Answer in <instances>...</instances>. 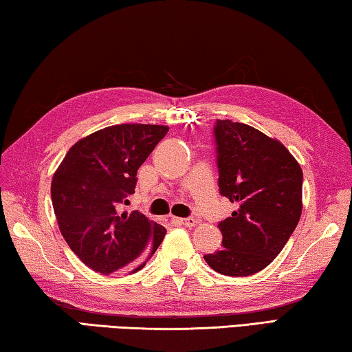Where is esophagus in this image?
<instances>
[{"mask_svg": "<svg viewBox=\"0 0 352 352\" xmlns=\"http://www.w3.org/2000/svg\"><path fill=\"white\" fill-rule=\"evenodd\" d=\"M174 222L177 225H184V226H195V225H197V220H195L194 217H188V219L174 217Z\"/></svg>", "mask_w": 352, "mask_h": 352, "instance_id": "1", "label": "esophagus"}]
</instances>
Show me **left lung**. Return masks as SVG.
<instances>
[{
	"mask_svg": "<svg viewBox=\"0 0 352 352\" xmlns=\"http://www.w3.org/2000/svg\"><path fill=\"white\" fill-rule=\"evenodd\" d=\"M214 136L220 194L237 210L219 223L222 248L204 258L225 276H250L281 253L300 222L302 170L281 141L247 124L217 119Z\"/></svg>",
	"mask_w": 352,
	"mask_h": 352,
	"instance_id": "8db88e82",
	"label": "left lung"
}]
</instances>
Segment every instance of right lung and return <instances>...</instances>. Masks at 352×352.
I'll use <instances>...</instances> for the list:
<instances>
[{
	"label": "right lung",
	"mask_w": 352,
	"mask_h": 352,
	"mask_svg": "<svg viewBox=\"0 0 352 352\" xmlns=\"http://www.w3.org/2000/svg\"><path fill=\"white\" fill-rule=\"evenodd\" d=\"M168 126L118 124L76 142L51 182L58 230L91 270L135 273L163 242L166 228L138 211H121L135 192L136 172Z\"/></svg>",
	"instance_id": "add662e5"
}]
</instances>
